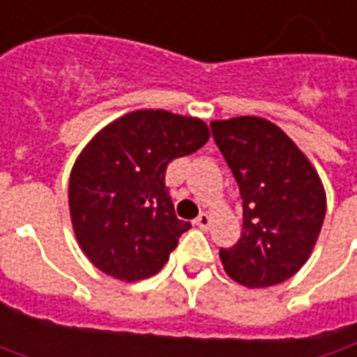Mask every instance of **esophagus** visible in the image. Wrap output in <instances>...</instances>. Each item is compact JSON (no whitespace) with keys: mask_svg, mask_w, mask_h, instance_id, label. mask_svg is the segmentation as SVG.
I'll return each instance as SVG.
<instances>
[{"mask_svg":"<svg viewBox=\"0 0 357 357\" xmlns=\"http://www.w3.org/2000/svg\"><path fill=\"white\" fill-rule=\"evenodd\" d=\"M193 223H195L199 229H203V231H207V229L211 227V217L207 215V213H202V215L197 217Z\"/></svg>","mask_w":357,"mask_h":357,"instance_id":"obj_1","label":"esophagus"}]
</instances>
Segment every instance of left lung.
Here are the masks:
<instances>
[{
	"label": "left lung",
	"instance_id": "left-lung-1",
	"mask_svg": "<svg viewBox=\"0 0 357 357\" xmlns=\"http://www.w3.org/2000/svg\"><path fill=\"white\" fill-rule=\"evenodd\" d=\"M213 138L239 183L243 233L219 259L247 289L275 287L308 261L326 215V191L310 160L271 120L211 122Z\"/></svg>",
	"mask_w": 357,
	"mask_h": 357
}]
</instances>
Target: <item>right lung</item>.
I'll return each instance as SVG.
<instances>
[{"label":"right lung","instance_id":"obj_1","mask_svg":"<svg viewBox=\"0 0 357 357\" xmlns=\"http://www.w3.org/2000/svg\"><path fill=\"white\" fill-rule=\"evenodd\" d=\"M209 136L199 118L150 108L112 120L82 148L68 178V211L80 251L98 271L126 282L162 271L191 227L176 217L166 167Z\"/></svg>","mask_w":357,"mask_h":357}]
</instances>
